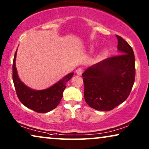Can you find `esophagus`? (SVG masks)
<instances>
[{
  "mask_svg": "<svg viewBox=\"0 0 149 149\" xmlns=\"http://www.w3.org/2000/svg\"><path fill=\"white\" fill-rule=\"evenodd\" d=\"M83 69L82 68H77L76 70V73L77 75H81L83 73Z\"/></svg>",
  "mask_w": 149,
  "mask_h": 149,
  "instance_id": "esophagus-1",
  "label": "esophagus"
}]
</instances>
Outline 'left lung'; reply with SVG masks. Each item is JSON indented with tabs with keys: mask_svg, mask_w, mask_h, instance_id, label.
I'll use <instances>...</instances> for the list:
<instances>
[{
	"mask_svg": "<svg viewBox=\"0 0 149 149\" xmlns=\"http://www.w3.org/2000/svg\"><path fill=\"white\" fill-rule=\"evenodd\" d=\"M116 36L119 55L89 67L82 74L85 100L97 111H111L123 103L135 81L134 51L123 38Z\"/></svg>",
	"mask_w": 149,
	"mask_h": 149,
	"instance_id": "left-lung-1",
	"label": "left lung"
}]
</instances>
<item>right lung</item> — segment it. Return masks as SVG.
Listing matches in <instances>:
<instances>
[{"label": "right lung", "mask_w": 149, "mask_h": 149, "mask_svg": "<svg viewBox=\"0 0 149 149\" xmlns=\"http://www.w3.org/2000/svg\"><path fill=\"white\" fill-rule=\"evenodd\" d=\"M16 50L13 62V81L16 93L19 101L28 109L39 113H45L57 107L63 96L66 84L72 78L74 72L67 74L52 85L43 90H34L29 88L20 81L15 67Z\"/></svg>", "instance_id": "obj_1"}]
</instances>
